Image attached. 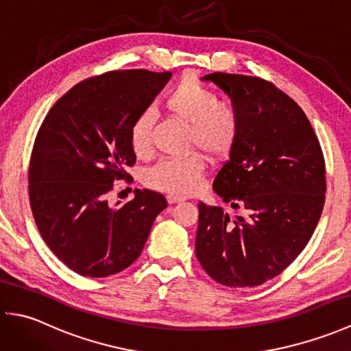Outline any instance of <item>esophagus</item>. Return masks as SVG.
<instances>
[{
    "label": "esophagus",
    "instance_id": "1",
    "mask_svg": "<svg viewBox=\"0 0 351 351\" xmlns=\"http://www.w3.org/2000/svg\"><path fill=\"white\" fill-rule=\"evenodd\" d=\"M185 197L182 196H175V195H169L167 196V202L171 205V204H180V202H184Z\"/></svg>",
    "mask_w": 351,
    "mask_h": 351
}]
</instances>
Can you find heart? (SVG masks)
<instances>
[{
  "mask_svg": "<svg viewBox=\"0 0 351 351\" xmlns=\"http://www.w3.org/2000/svg\"><path fill=\"white\" fill-rule=\"evenodd\" d=\"M169 114L190 126L189 146L199 147L211 158L225 156L240 136V117L232 106L219 102L217 95L197 83L184 78L164 99ZM130 143L138 158L152 152V116L140 113L130 128ZM205 171L200 155L193 154L185 158L161 160L146 171L145 181L151 189L187 195L195 191Z\"/></svg>",
  "mask_w": 351,
  "mask_h": 351,
  "instance_id": "1",
  "label": "heart"
}]
</instances>
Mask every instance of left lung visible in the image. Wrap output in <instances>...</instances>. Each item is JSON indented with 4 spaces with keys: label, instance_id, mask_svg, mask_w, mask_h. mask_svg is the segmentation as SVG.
Listing matches in <instances>:
<instances>
[{
    "label": "left lung",
    "instance_id": "8db88e82",
    "mask_svg": "<svg viewBox=\"0 0 351 351\" xmlns=\"http://www.w3.org/2000/svg\"><path fill=\"white\" fill-rule=\"evenodd\" d=\"M240 117V136L213 189L235 210L199 204L196 256L214 280L258 287L306 247L326 200V164L315 131L297 102L270 81L214 72Z\"/></svg>",
    "mask_w": 351,
    "mask_h": 351
}]
</instances>
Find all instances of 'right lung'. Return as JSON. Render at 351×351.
Returning <instances> with one entry per match:
<instances>
[{"label":"right lung","instance_id":"add662e5","mask_svg":"<svg viewBox=\"0 0 351 351\" xmlns=\"http://www.w3.org/2000/svg\"><path fill=\"white\" fill-rule=\"evenodd\" d=\"M170 72L111 71L81 81L58 99L37 132L28 195L52 253L87 278H107L136 261L167 200L136 190L111 206L114 181L136 164L130 128L170 80Z\"/></svg>","mask_w":351,"mask_h":351}]
</instances>
